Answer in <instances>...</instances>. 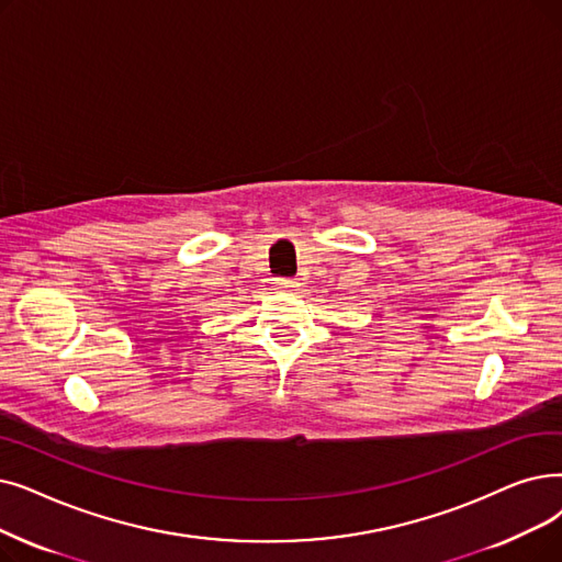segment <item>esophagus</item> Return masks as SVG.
Wrapping results in <instances>:
<instances>
[{"instance_id": "1", "label": "esophagus", "mask_w": 562, "mask_h": 562, "mask_svg": "<svg viewBox=\"0 0 562 562\" xmlns=\"http://www.w3.org/2000/svg\"><path fill=\"white\" fill-rule=\"evenodd\" d=\"M276 286L282 291H294V289H299V280L296 278H278Z\"/></svg>"}]
</instances>
